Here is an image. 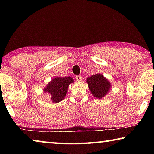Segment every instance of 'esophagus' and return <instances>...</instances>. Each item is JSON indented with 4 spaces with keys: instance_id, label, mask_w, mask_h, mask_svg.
<instances>
[{
    "instance_id": "obj_1",
    "label": "esophagus",
    "mask_w": 154,
    "mask_h": 154,
    "mask_svg": "<svg viewBox=\"0 0 154 154\" xmlns=\"http://www.w3.org/2000/svg\"><path fill=\"white\" fill-rule=\"evenodd\" d=\"M75 79H76L77 82H81V81H82V77L79 76V75H77V76L75 77Z\"/></svg>"
}]
</instances>
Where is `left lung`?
Listing matches in <instances>:
<instances>
[{
    "mask_svg": "<svg viewBox=\"0 0 154 154\" xmlns=\"http://www.w3.org/2000/svg\"><path fill=\"white\" fill-rule=\"evenodd\" d=\"M88 88L92 96L101 99L107 94L111 88V83L102 74L97 73L87 78Z\"/></svg>",
    "mask_w": 154,
    "mask_h": 154,
    "instance_id": "1",
    "label": "left lung"
}]
</instances>
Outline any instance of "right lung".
I'll return each instance as SVG.
<instances>
[{
    "instance_id": "obj_1",
    "label": "right lung",
    "mask_w": 154,
    "mask_h": 154,
    "mask_svg": "<svg viewBox=\"0 0 154 154\" xmlns=\"http://www.w3.org/2000/svg\"><path fill=\"white\" fill-rule=\"evenodd\" d=\"M72 83L74 80L71 77H54L44 88L43 92L50 94L52 103H58L64 100L69 85Z\"/></svg>"
}]
</instances>
